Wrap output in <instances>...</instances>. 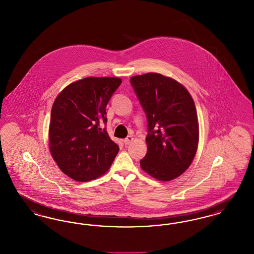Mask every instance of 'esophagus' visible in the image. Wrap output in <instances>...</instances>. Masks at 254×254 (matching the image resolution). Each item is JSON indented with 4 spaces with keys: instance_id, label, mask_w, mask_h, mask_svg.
Here are the masks:
<instances>
[{
    "instance_id": "obj_1",
    "label": "esophagus",
    "mask_w": 254,
    "mask_h": 254,
    "mask_svg": "<svg viewBox=\"0 0 254 254\" xmlns=\"http://www.w3.org/2000/svg\"><path fill=\"white\" fill-rule=\"evenodd\" d=\"M132 141V136H127V138L124 140V143H125V145H129V144H130Z\"/></svg>"
}]
</instances>
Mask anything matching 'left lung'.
I'll use <instances>...</instances> for the list:
<instances>
[{
	"instance_id": "left-lung-1",
	"label": "left lung",
	"mask_w": 254,
	"mask_h": 254,
	"mask_svg": "<svg viewBox=\"0 0 254 254\" xmlns=\"http://www.w3.org/2000/svg\"><path fill=\"white\" fill-rule=\"evenodd\" d=\"M130 83L147 117V152L141 169L168 182L190 168L199 142L193 99L176 80L155 72L136 75Z\"/></svg>"
}]
</instances>
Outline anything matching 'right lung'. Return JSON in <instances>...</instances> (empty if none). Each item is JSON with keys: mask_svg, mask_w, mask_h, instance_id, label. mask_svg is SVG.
<instances>
[{"mask_svg": "<svg viewBox=\"0 0 254 254\" xmlns=\"http://www.w3.org/2000/svg\"><path fill=\"white\" fill-rule=\"evenodd\" d=\"M121 83L118 77H86L65 86L53 103L49 151L61 170L75 181L104 175L119 151L101 126L107 124V105Z\"/></svg>", "mask_w": 254, "mask_h": 254, "instance_id": "obj_1", "label": "right lung"}]
</instances>
